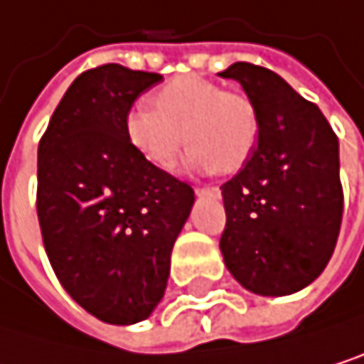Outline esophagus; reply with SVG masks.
<instances>
[{
	"instance_id": "34e87169",
	"label": "esophagus",
	"mask_w": 364,
	"mask_h": 364,
	"mask_svg": "<svg viewBox=\"0 0 364 364\" xmlns=\"http://www.w3.org/2000/svg\"><path fill=\"white\" fill-rule=\"evenodd\" d=\"M197 195H208V197H219L221 191L217 186H202V188H197Z\"/></svg>"
}]
</instances>
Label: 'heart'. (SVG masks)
<instances>
[{
	"instance_id": "1",
	"label": "heart",
	"mask_w": 364,
	"mask_h": 364,
	"mask_svg": "<svg viewBox=\"0 0 364 364\" xmlns=\"http://www.w3.org/2000/svg\"><path fill=\"white\" fill-rule=\"evenodd\" d=\"M123 128L132 149L154 169L171 171L186 143L188 167L234 173L258 145L260 114L241 90H225L199 75H178L154 90L151 108H130Z\"/></svg>"
}]
</instances>
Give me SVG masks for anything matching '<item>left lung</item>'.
I'll return each mask as SVG.
<instances>
[{"label":"left lung","instance_id":"1","mask_svg":"<svg viewBox=\"0 0 364 364\" xmlns=\"http://www.w3.org/2000/svg\"><path fill=\"white\" fill-rule=\"evenodd\" d=\"M260 114V139L245 167L221 186V254L230 274L258 295H291L332 258L341 217L338 139L323 112L274 71L234 63Z\"/></svg>","mask_w":364,"mask_h":364}]
</instances>
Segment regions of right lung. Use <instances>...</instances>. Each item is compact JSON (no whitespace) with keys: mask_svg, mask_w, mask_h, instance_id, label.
I'll return each instance as SVG.
<instances>
[{"mask_svg":"<svg viewBox=\"0 0 364 364\" xmlns=\"http://www.w3.org/2000/svg\"><path fill=\"white\" fill-rule=\"evenodd\" d=\"M162 75L102 65L80 73L38 143L36 213L51 269L100 321L128 326L165 295L195 193L132 149L123 121Z\"/></svg>","mask_w":364,"mask_h":364,"instance_id":"add662e5","label":"right lung"}]
</instances>
